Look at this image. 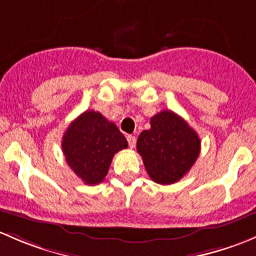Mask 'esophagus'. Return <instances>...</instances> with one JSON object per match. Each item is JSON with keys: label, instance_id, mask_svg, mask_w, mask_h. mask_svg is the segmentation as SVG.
<instances>
[{"label": "esophagus", "instance_id": "obj_1", "mask_svg": "<svg viewBox=\"0 0 256 256\" xmlns=\"http://www.w3.org/2000/svg\"><path fill=\"white\" fill-rule=\"evenodd\" d=\"M127 140H128V144L130 148H134L136 146V138L134 136H127Z\"/></svg>", "mask_w": 256, "mask_h": 256}]
</instances>
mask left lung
I'll return each instance as SVG.
<instances>
[{"mask_svg": "<svg viewBox=\"0 0 256 256\" xmlns=\"http://www.w3.org/2000/svg\"><path fill=\"white\" fill-rule=\"evenodd\" d=\"M136 150L150 178L160 185H171L196 162L201 140L184 118L172 110H162L150 118V129L139 134Z\"/></svg>", "mask_w": 256, "mask_h": 256, "instance_id": "left-lung-1", "label": "left lung"}]
</instances>
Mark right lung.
<instances>
[{
	"label": "right lung",
	"instance_id": "1",
	"mask_svg": "<svg viewBox=\"0 0 256 256\" xmlns=\"http://www.w3.org/2000/svg\"><path fill=\"white\" fill-rule=\"evenodd\" d=\"M127 146L117 126L94 110H86L72 120L62 142L68 165L88 185L102 182L116 152Z\"/></svg>",
	"mask_w": 256,
	"mask_h": 256
}]
</instances>
